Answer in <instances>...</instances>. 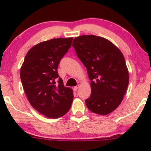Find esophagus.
I'll return each instance as SVG.
<instances>
[{
    "label": "esophagus",
    "mask_w": 151,
    "mask_h": 151,
    "mask_svg": "<svg viewBox=\"0 0 151 151\" xmlns=\"http://www.w3.org/2000/svg\"><path fill=\"white\" fill-rule=\"evenodd\" d=\"M79 86H80L79 85H77V86H74V91H77V90L79 88Z\"/></svg>",
    "instance_id": "esophagus-1"
}]
</instances>
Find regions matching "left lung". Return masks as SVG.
I'll return each mask as SVG.
<instances>
[{
	"mask_svg": "<svg viewBox=\"0 0 151 151\" xmlns=\"http://www.w3.org/2000/svg\"><path fill=\"white\" fill-rule=\"evenodd\" d=\"M72 45L91 80L86 106L99 115L111 113L120 105L129 85V70L122 52L111 41L93 35L75 37Z\"/></svg>",
	"mask_w": 151,
	"mask_h": 151,
	"instance_id": "obj_1",
	"label": "left lung"
}]
</instances>
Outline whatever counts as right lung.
Segmentation results:
<instances>
[{"instance_id":"add662e5","label":"right lung","mask_w":151,"mask_h":151,"mask_svg":"<svg viewBox=\"0 0 151 151\" xmlns=\"http://www.w3.org/2000/svg\"><path fill=\"white\" fill-rule=\"evenodd\" d=\"M72 39L54 38L35 45L27 52L20 68L22 87L31 106L51 119L67 114L74 98L72 89L64 86L58 73L60 61Z\"/></svg>"}]
</instances>
